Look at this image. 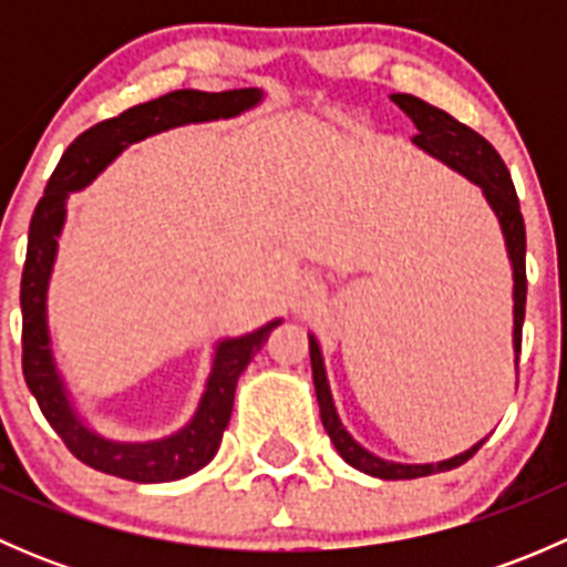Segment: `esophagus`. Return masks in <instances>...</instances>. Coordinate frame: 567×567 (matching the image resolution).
<instances>
[{
	"label": "esophagus",
	"mask_w": 567,
	"mask_h": 567,
	"mask_svg": "<svg viewBox=\"0 0 567 567\" xmlns=\"http://www.w3.org/2000/svg\"><path fill=\"white\" fill-rule=\"evenodd\" d=\"M318 285H316V279H310V277H305L301 279L299 285H296V293H293V307H310L312 301L318 299Z\"/></svg>",
	"instance_id": "esophagus-1"
}]
</instances>
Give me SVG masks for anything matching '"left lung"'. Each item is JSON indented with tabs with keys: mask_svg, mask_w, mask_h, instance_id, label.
I'll return each mask as SVG.
<instances>
[{
	"mask_svg": "<svg viewBox=\"0 0 567 567\" xmlns=\"http://www.w3.org/2000/svg\"><path fill=\"white\" fill-rule=\"evenodd\" d=\"M392 101L414 120L416 131L414 136L416 145L422 151H427L431 156L442 158L447 167L458 169L461 175H466L468 181L477 183L483 188L485 199L494 208L496 219H499L502 233H505L507 255L513 262V348L516 353H522V326H524V307H527V230H524V216L522 205H518L516 186H513V177L507 173L505 162H502L499 153L494 151L491 142H485L477 131H472L468 125L458 123L453 114L442 112V109L425 104V101L414 99V95L394 93ZM310 362H312V381H316V394L320 405V420H323L326 433H329L331 444L337 447V453L351 463L353 468L364 474H373L381 480H414V477H427V474L436 472H450V468L461 466L477 453L485 444L477 442L466 453L455 455V458L442 461V463H420V466H409V463H394L384 461L379 455L368 453L362 444H357L351 439V433L342 427L340 416H337L334 400H331L329 381H326L323 370V357H320V348L316 337H310ZM516 373H518V357H516Z\"/></svg>",
	"mask_w": 567,
	"mask_h": 567,
	"instance_id": "left-lung-1",
	"label": "left lung"
}]
</instances>
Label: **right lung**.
Wrapping results in <instances>:
<instances>
[{"mask_svg":"<svg viewBox=\"0 0 567 567\" xmlns=\"http://www.w3.org/2000/svg\"><path fill=\"white\" fill-rule=\"evenodd\" d=\"M257 101H260V90L255 87L225 90V93L175 90L156 101L125 109L117 117L95 123L62 153L60 164L45 183L35 214H32L24 274H21V316H24L21 368H24V381L65 447L99 472L131 480V483H169V480L199 472L219 450L221 433L233 414L238 375L247 370L251 357L260 351L279 320H271L251 334L219 342L197 414L175 436L147 444L109 442L99 436L79 420L73 405L68 403L62 381L54 370V359H51L49 331H45V288H49L51 266H54L56 236H60L62 219H65L68 194L87 186L123 147L134 145L145 136L183 123L233 117V114L255 106Z\"/></svg>","mask_w":567,"mask_h":567,"instance_id":"obj_1","label":"right lung"}]
</instances>
